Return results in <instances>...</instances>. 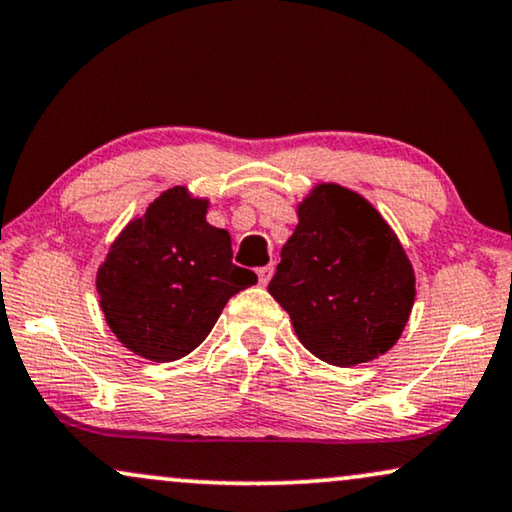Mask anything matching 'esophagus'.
Listing matches in <instances>:
<instances>
[{
  "instance_id": "34e87169",
  "label": "esophagus",
  "mask_w": 512,
  "mask_h": 512,
  "mask_svg": "<svg viewBox=\"0 0 512 512\" xmlns=\"http://www.w3.org/2000/svg\"><path fill=\"white\" fill-rule=\"evenodd\" d=\"M271 274H274V264H267V267H260V269H257V278H260L262 286H267L269 278H271Z\"/></svg>"
}]
</instances>
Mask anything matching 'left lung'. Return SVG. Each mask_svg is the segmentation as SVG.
<instances>
[{"mask_svg":"<svg viewBox=\"0 0 512 512\" xmlns=\"http://www.w3.org/2000/svg\"><path fill=\"white\" fill-rule=\"evenodd\" d=\"M297 217L269 293L314 357L345 368L378 359L416 300L404 248L368 200L338 184L316 186Z\"/></svg>","mask_w":512,"mask_h":512,"instance_id":"left-lung-1","label":"left lung"}]
</instances>
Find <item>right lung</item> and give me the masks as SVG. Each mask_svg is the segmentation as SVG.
I'll return each instance as SVG.
<instances>
[{
    "instance_id": "1",
    "label": "right lung",
    "mask_w": 512,
    "mask_h": 512,
    "mask_svg": "<svg viewBox=\"0 0 512 512\" xmlns=\"http://www.w3.org/2000/svg\"><path fill=\"white\" fill-rule=\"evenodd\" d=\"M208 200L174 186L127 224L96 276L108 326L139 357L174 361L208 338L224 304L257 283L231 262L229 231L205 222Z\"/></svg>"
}]
</instances>
